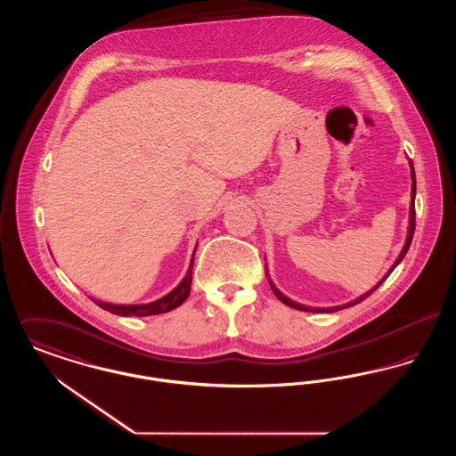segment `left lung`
I'll return each mask as SVG.
<instances>
[{
    "label": "left lung",
    "instance_id": "8db88e82",
    "mask_svg": "<svg viewBox=\"0 0 456 456\" xmlns=\"http://www.w3.org/2000/svg\"><path fill=\"white\" fill-rule=\"evenodd\" d=\"M411 171H412V198H411V218H409V232H407V240H405V246L402 248V253L398 255V258H396V261L393 263V266L388 270V273H387L379 282L376 283L369 292L362 294L361 297H357L355 301H350V303L344 304V305H335V307H309V305H304V304L290 301L287 296H283L282 292L275 287V283L272 282V281H270V277H268V283H270V287H272L273 294L277 296V299H279V301H282L283 304H287L289 307H294V309H299V311H309V313H335V311H340V309H344V307H350V305H355V304L364 301V299L369 297V296H370V294H372V292H374L381 283L385 282V281L388 279V275H390L391 272L396 268V265H398L400 261L403 260V256L407 255V251H409V248H411V242H412L413 231H415V171H413L412 162H411ZM266 275H268V273H266Z\"/></svg>",
    "mask_w": 456,
    "mask_h": 456
}]
</instances>
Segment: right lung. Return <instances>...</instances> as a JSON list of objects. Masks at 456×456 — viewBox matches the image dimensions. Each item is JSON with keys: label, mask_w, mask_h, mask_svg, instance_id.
Returning a JSON list of instances; mask_svg holds the SVG:
<instances>
[{"label": "right lung", "mask_w": 456, "mask_h": 456, "mask_svg": "<svg viewBox=\"0 0 456 456\" xmlns=\"http://www.w3.org/2000/svg\"><path fill=\"white\" fill-rule=\"evenodd\" d=\"M193 261H195V253L191 256V263H190V270L186 273V277L181 281V283L174 289L173 292H169L167 296L153 301L149 304H110L102 303L94 299V303L97 304L99 307L106 309L112 314L118 316H153V314H162V313H169L175 309L177 305L184 303L190 296L191 290V275H193Z\"/></svg>", "instance_id": "obj_1"}]
</instances>
